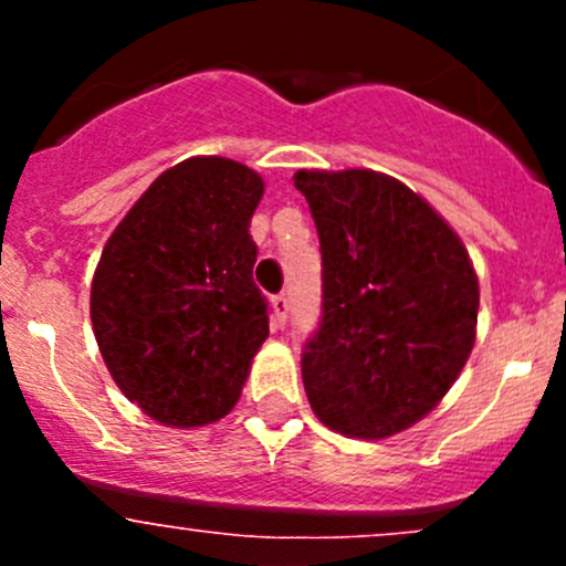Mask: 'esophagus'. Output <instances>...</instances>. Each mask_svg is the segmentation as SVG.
<instances>
[{"label": "esophagus", "mask_w": 566, "mask_h": 566, "mask_svg": "<svg viewBox=\"0 0 566 566\" xmlns=\"http://www.w3.org/2000/svg\"><path fill=\"white\" fill-rule=\"evenodd\" d=\"M271 306H273V319H276V325H279V328H282L284 319H287V310H290L287 295H284V293L273 295V298H271Z\"/></svg>", "instance_id": "esophagus-1"}]
</instances>
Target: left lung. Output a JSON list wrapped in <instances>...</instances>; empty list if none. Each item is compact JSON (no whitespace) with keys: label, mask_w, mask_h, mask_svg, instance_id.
Here are the masks:
<instances>
[{"label":"left lung","mask_w":566,"mask_h":566,"mask_svg":"<svg viewBox=\"0 0 566 566\" xmlns=\"http://www.w3.org/2000/svg\"><path fill=\"white\" fill-rule=\"evenodd\" d=\"M323 254V315L301 353L317 419L389 438L452 389L476 339L479 282L452 227L373 169L293 177Z\"/></svg>","instance_id":"left-lung-1"}]
</instances>
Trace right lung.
Here are the masks:
<instances>
[{"instance_id":"right-lung-1","label":"right lung","mask_w":566,"mask_h":566,"mask_svg":"<svg viewBox=\"0 0 566 566\" xmlns=\"http://www.w3.org/2000/svg\"><path fill=\"white\" fill-rule=\"evenodd\" d=\"M265 182L199 156L156 177L106 241L90 317L119 391L169 427L219 421L268 336L249 227Z\"/></svg>"}]
</instances>
